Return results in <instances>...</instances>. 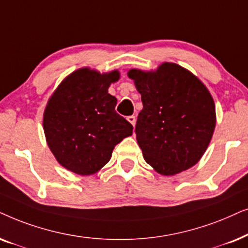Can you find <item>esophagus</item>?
Instances as JSON below:
<instances>
[{
	"mask_svg": "<svg viewBox=\"0 0 248 248\" xmlns=\"http://www.w3.org/2000/svg\"><path fill=\"white\" fill-rule=\"evenodd\" d=\"M127 120L135 127V124H136V117H135V115H129V117H127Z\"/></svg>",
	"mask_w": 248,
	"mask_h": 248,
	"instance_id": "1",
	"label": "esophagus"
}]
</instances>
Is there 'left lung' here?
<instances>
[{"mask_svg": "<svg viewBox=\"0 0 248 248\" xmlns=\"http://www.w3.org/2000/svg\"><path fill=\"white\" fill-rule=\"evenodd\" d=\"M128 77L141 95L136 140L145 161L163 176L199 162L216 128V105L199 78L164 62L155 71L131 69Z\"/></svg>", "mask_w": 248, "mask_h": 248, "instance_id": "left-lung-1", "label": "left lung"}]
</instances>
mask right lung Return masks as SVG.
<instances>
[{
	"label": "right lung",
	"mask_w": 248,
	"mask_h": 248,
	"mask_svg": "<svg viewBox=\"0 0 248 248\" xmlns=\"http://www.w3.org/2000/svg\"><path fill=\"white\" fill-rule=\"evenodd\" d=\"M118 70L100 74L82 68L59 85L46 105L43 127L49 150L72 172L88 176L110 161L117 144L133 134V126L115 111L108 94Z\"/></svg>",
	"instance_id": "obj_1"
}]
</instances>
